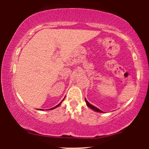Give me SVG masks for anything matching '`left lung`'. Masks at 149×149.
<instances>
[{"mask_svg": "<svg viewBox=\"0 0 149 149\" xmlns=\"http://www.w3.org/2000/svg\"><path fill=\"white\" fill-rule=\"evenodd\" d=\"M85 102H86V104H87V107H88L89 108H90L91 109H92L93 111H95V112H97V113H103V111H102L101 110H100L99 109H97V108L94 107V106L91 105V104L89 103V102L87 100L86 98H85Z\"/></svg>", "mask_w": 149, "mask_h": 149, "instance_id": "8db88e82", "label": "left lung"}]
</instances>
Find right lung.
I'll return each instance as SVG.
<instances>
[{"mask_svg": "<svg viewBox=\"0 0 149 149\" xmlns=\"http://www.w3.org/2000/svg\"><path fill=\"white\" fill-rule=\"evenodd\" d=\"M64 98H65V97H64ZM64 99H63L62 100V102H61L60 103V104H58V105H57V106H56V107H54V108H52V109H49V110H53V109H56V108H57V107H60V106L61 105V104H62V102L63 101H64ZM40 111H42V110H41V109H40Z\"/></svg>", "mask_w": 149, "mask_h": 149, "instance_id": "right-lung-1", "label": "right lung"}]
</instances>
